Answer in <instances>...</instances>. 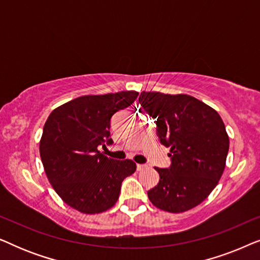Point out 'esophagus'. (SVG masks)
<instances>
[{"mask_svg":"<svg viewBox=\"0 0 260 260\" xmlns=\"http://www.w3.org/2000/svg\"><path fill=\"white\" fill-rule=\"evenodd\" d=\"M147 169V166L145 165H137V170L138 172H143V170Z\"/></svg>","mask_w":260,"mask_h":260,"instance_id":"obj_1","label":"esophagus"}]
</instances>
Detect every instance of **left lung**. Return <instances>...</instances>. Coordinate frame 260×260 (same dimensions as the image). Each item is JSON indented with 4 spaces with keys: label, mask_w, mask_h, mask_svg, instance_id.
<instances>
[{
    "label": "left lung",
    "mask_w": 260,
    "mask_h": 260,
    "mask_svg": "<svg viewBox=\"0 0 260 260\" xmlns=\"http://www.w3.org/2000/svg\"><path fill=\"white\" fill-rule=\"evenodd\" d=\"M142 108L156 122L159 142L170 148L169 168L148 191L151 204L170 213L201 204L218 184L226 165L229 135L219 113L188 94L142 92Z\"/></svg>",
    "instance_id": "left-lung-1"
}]
</instances>
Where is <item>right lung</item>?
<instances>
[{
	"label": "right lung",
	"instance_id": "add662e5",
	"mask_svg": "<svg viewBox=\"0 0 260 260\" xmlns=\"http://www.w3.org/2000/svg\"><path fill=\"white\" fill-rule=\"evenodd\" d=\"M138 92L83 95L55 110L46 120L40 156L56 194L86 214L108 211L118 200L123 180L136 170L131 159L109 158L99 145L112 144L111 118L130 106Z\"/></svg>",
	"mask_w": 260,
	"mask_h": 260
}]
</instances>
